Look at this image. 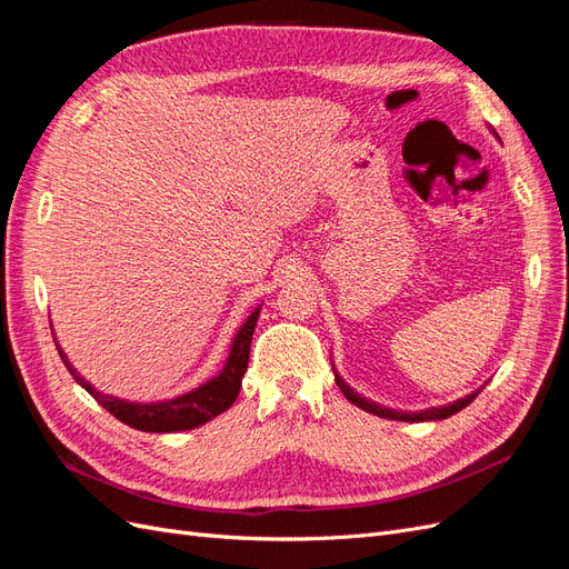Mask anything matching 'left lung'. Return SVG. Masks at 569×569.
I'll use <instances>...</instances> for the list:
<instances>
[{"label":"left lung","instance_id":"obj_1","mask_svg":"<svg viewBox=\"0 0 569 569\" xmlns=\"http://www.w3.org/2000/svg\"><path fill=\"white\" fill-rule=\"evenodd\" d=\"M335 380H337V387L341 389V393L347 396V399L353 403V406H358V408H363V410H368V412H372V416H380V418H389V420H403V422H425V420H446V418H451L453 412H458V410H462L465 406H470L475 399H477V393L481 391V389H477L475 393H470V396H465V399H458V401H453V403H449V406H441V408H429V410H420V412H399V410H389V408H382V406H377V403H372V401H368V399H363V396H358L347 382L341 380V377L335 372Z\"/></svg>","mask_w":569,"mask_h":569}]
</instances>
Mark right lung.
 I'll return each instance as SVG.
<instances>
[{
	"mask_svg": "<svg viewBox=\"0 0 569 569\" xmlns=\"http://www.w3.org/2000/svg\"><path fill=\"white\" fill-rule=\"evenodd\" d=\"M258 311H261V308H256V311L242 325V330L237 332L230 356H228V363L220 370L218 377L197 387L194 391L178 396V399L157 401V403H130L123 399H116V396H107V393L97 391L90 382L82 380L71 363H68V358L59 349V343H57V349H59L63 366L68 368V372L73 375V380L84 391H88L99 406H104L116 420L126 422L128 427L140 429V432H157V435L184 432V429H194L203 422L213 420L216 416L226 412L234 403L239 389H242V377L249 366L251 337L256 330Z\"/></svg>",
	"mask_w": 569,
	"mask_h": 569,
	"instance_id": "right-lung-1",
	"label": "right lung"
}]
</instances>
